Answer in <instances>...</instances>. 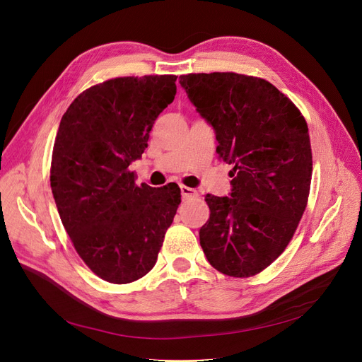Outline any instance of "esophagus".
<instances>
[{
    "instance_id": "34e87169",
    "label": "esophagus",
    "mask_w": 362,
    "mask_h": 362,
    "mask_svg": "<svg viewBox=\"0 0 362 362\" xmlns=\"http://www.w3.org/2000/svg\"><path fill=\"white\" fill-rule=\"evenodd\" d=\"M180 194H182V199H189V198H195L198 197V192L192 187H187L185 185L180 186Z\"/></svg>"
}]
</instances>
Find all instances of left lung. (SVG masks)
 Listing matches in <instances>:
<instances>
[{"mask_svg": "<svg viewBox=\"0 0 362 362\" xmlns=\"http://www.w3.org/2000/svg\"><path fill=\"white\" fill-rule=\"evenodd\" d=\"M187 98L210 123L230 171L229 197L208 194L202 251L216 270L251 277L291 242L305 211L313 176L308 126L270 82L238 73L180 76Z\"/></svg>", "mask_w": 362, "mask_h": 362, "instance_id": "1", "label": "left lung"}]
</instances>
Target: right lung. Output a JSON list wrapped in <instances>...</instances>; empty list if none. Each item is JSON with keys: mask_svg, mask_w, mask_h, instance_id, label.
I'll return each instance as SVG.
<instances>
[{"mask_svg": "<svg viewBox=\"0 0 362 362\" xmlns=\"http://www.w3.org/2000/svg\"><path fill=\"white\" fill-rule=\"evenodd\" d=\"M175 74L116 78L76 98L57 132L51 189L76 252L105 281L124 284L152 270L180 204L177 185L138 186L160 112L173 103Z\"/></svg>", "mask_w": 362, "mask_h": 362, "instance_id": "obj_1", "label": "right lung"}]
</instances>
